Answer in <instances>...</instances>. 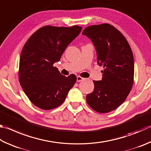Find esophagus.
Segmentation results:
<instances>
[{
	"instance_id": "1",
	"label": "esophagus",
	"mask_w": 151,
	"mask_h": 151,
	"mask_svg": "<svg viewBox=\"0 0 151 151\" xmlns=\"http://www.w3.org/2000/svg\"><path fill=\"white\" fill-rule=\"evenodd\" d=\"M84 78L83 77H81L80 76H78L77 77H76V81L77 82H81V81H83V80H84Z\"/></svg>"
}]
</instances>
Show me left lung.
<instances>
[{"label":"left lung","mask_w":151,"mask_h":151,"mask_svg":"<svg viewBox=\"0 0 151 151\" xmlns=\"http://www.w3.org/2000/svg\"><path fill=\"white\" fill-rule=\"evenodd\" d=\"M83 34L94 43L98 63L104 68L102 81H93L94 91L86 96V102L96 111L108 113L123 103L132 88L133 52L123 35L109 24L88 26Z\"/></svg>","instance_id":"1"}]
</instances>
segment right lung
I'll return each instance as SVG.
<instances>
[{
  "mask_svg": "<svg viewBox=\"0 0 151 151\" xmlns=\"http://www.w3.org/2000/svg\"><path fill=\"white\" fill-rule=\"evenodd\" d=\"M82 27L45 26L33 34L24 45L19 63V82L35 106L45 110L64 102L76 81L75 75H62L53 66Z\"/></svg>",
  "mask_w": 151,
  "mask_h": 151,
  "instance_id": "add662e5",
  "label": "right lung"
}]
</instances>
